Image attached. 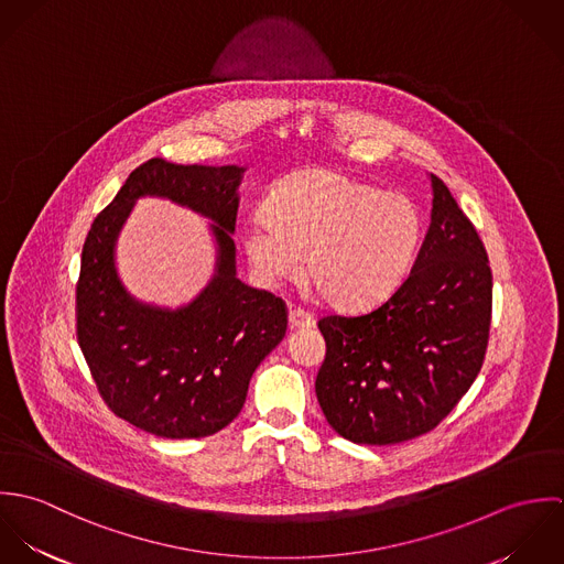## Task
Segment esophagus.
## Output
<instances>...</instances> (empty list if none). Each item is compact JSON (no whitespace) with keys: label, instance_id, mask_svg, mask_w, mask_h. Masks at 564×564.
I'll return each instance as SVG.
<instances>
[{"label":"esophagus","instance_id":"obj_1","mask_svg":"<svg viewBox=\"0 0 564 564\" xmlns=\"http://www.w3.org/2000/svg\"><path fill=\"white\" fill-rule=\"evenodd\" d=\"M289 325L293 329H308V327L315 325V319L308 313H304L302 308H291L289 311Z\"/></svg>","mask_w":564,"mask_h":564}]
</instances>
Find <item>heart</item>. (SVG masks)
Returning <instances> with one entry per match:
<instances>
[{
  "mask_svg": "<svg viewBox=\"0 0 564 564\" xmlns=\"http://www.w3.org/2000/svg\"><path fill=\"white\" fill-rule=\"evenodd\" d=\"M423 210L405 193L338 171L311 169L278 182L241 242L256 278L273 286L302 271L338 311H360L408 278L423 241Z\"/></svg>",
  "mask_w": 564,
  "mask_h": 564,
  "instance_id": "heart-1",
  "label": "heart"
}]
</instances>
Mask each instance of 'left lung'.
Returning <instances> with one entry per match:
<instances>
[{"instance_id": "left-lung-1", "label": "left lung", "mask_w": 564, "mask_h": 564, "mask_svg": "<svg viewBox=\"0 0 564 564\" xmlns=\"http://www.w3.org/2000/svg\"><path fill=\"white\" fill-rule=\"evenodd\" d=\"M432 215L410 275L378 308L319 322L315 391L334 432L393 445L434 430L482 369L492 275L474 224L436 175Z\"/></svg>"}]
</instances>
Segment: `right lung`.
<instances>
[{
    "label": "right lung",
    "instance_id": "add662e5",
    "mask_svg": "<svg viewBox=\"0 0 564 564\" xmlns=\"http://www.w3.org/2000/svg\"><path fill=\"white\" fill-rule=\"evenodd\" d=\"M242 173L237 164L152 159L130 173L82 247L78 343L93 380L117 416L162 438H202L232 423L256 367L286 334L284 302L237 278ZM141 196L169 198L214 221L216 273L184 307L141 303L118 278L116 239Z\"/></svg>",
    "mask_w": 564,
    "mask_h": 564
}]
</instances>
